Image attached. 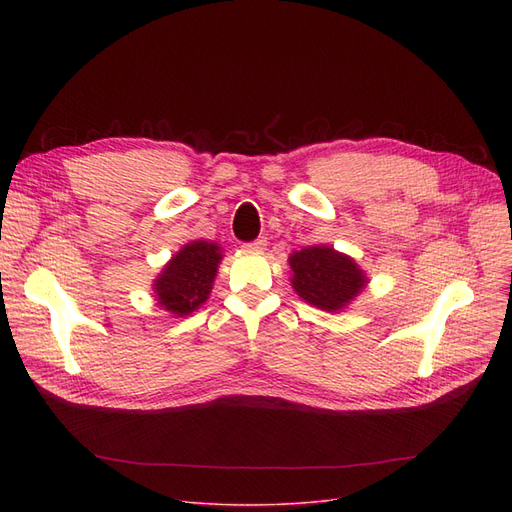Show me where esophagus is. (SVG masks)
<instances>
[{"label": "esophagus", "instance_id": "obj_1", "mask_svg": "<svg viewBox=\"0 0 512 512\" xmlns=\"http://www.w3.org/2000/svg\"><path fill=\"white\" fill-rule=\"evenodd\" d=\"M247 252H262L267 247V237H258L256 241H252V243H245L243 245Z\"/></svg>", "mask_w": 512, "mask_h": 512}]
</instances>
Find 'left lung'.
<instances>
[{
  "label": "left lung",
  "instance_id": "left-lung-1",
  "mask_svg": "<svg viewBox=\"0 0 512 512\" xmlns=\"http://www.w3.org/2000/svg\"><path fill=\"white\" fill-rule=\"evenodd\" d=\"M288 262L294 292L324 312L344 309L367 286L365 271L359 269L350 256L333 250L331 245L305 247L301 252L290 254Z\"/></svg>",
  "mask_w": 512,
  "mask_h": 512
}]
</instances>
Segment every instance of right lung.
I'll return each mask as SVG.
<instances>
[{"instance_id": "obj_1", "label": "right lung", "mask_w": 512, "mask_h": 512, "mask_svg": "<svg viewBox=\"0 0 512 512\" xmlns=\"http://www.w3.org/2000/svg\"><path fill=\"white\" fill-rule=\"evenodd\" d=\"M222 260V247L213 241H190L166 262L153 282L156 301L177 318L190 316L213 288Z\"/></svg>"}]
</instances>
